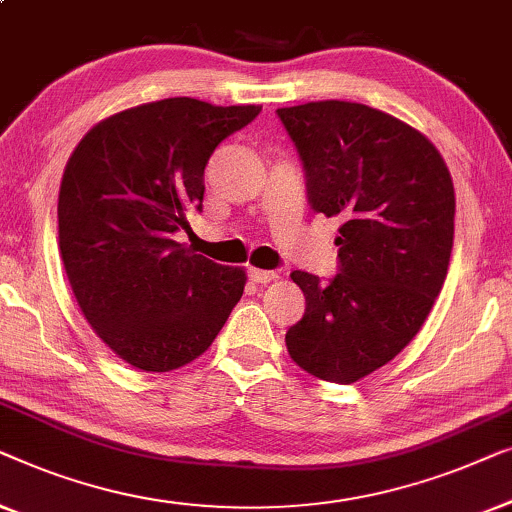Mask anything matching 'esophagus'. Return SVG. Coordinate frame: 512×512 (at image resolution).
I'll use <instances>...</instances> for the list:
<instances>
[{
	"instance_id": "1",
	"label": "esophagus",
	"mask_w": 512,
	"mask_h": 512,
	"mask_svg": "<svg viewBox=\"0 0 512 512\" xmlns=\"http://www.w3.org/2000/svg\"><path fill=\"white\" fill-rule=\"evenodd\" d=\"M248 276L250 280H255V283H271V280L278 278L276 271H264V269H255V266H250L248 269Z\"/></svg>"
}]
</instances>
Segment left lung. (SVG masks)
I'll return each mask as SVG.
<instances>
[{
    "instance_id": "obj_1",
    "label": "left lung",
    "mask_w": 512,
    "mask_h": 512,
    "mask_svg": "<svg viewBox=\"0 0 512 512\" xmlns=\"http://www.w3.org/2000/svg\"><path fill=\"white\" fill-rule=\"evenodd\" d=\"M276 113L304 164L308 204L343 218L336 276L292 271L306 313L287 329V352L315 378L357 383L427 320L448 276L455 187L434 143L390 113L338 99Z\"/></svg>"
}]
</instances>
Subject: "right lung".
I'll list each match as a JSON object with an SVG mask.
<instances>
[{
    "mask_svg": "<svg viewBox=\"0 0 512 512\" xmlns=\"http://www.w3.org/2000/svg\"><path fill=\"white\" fill-rule=\"evenodd\" d=\"M259 111L192 97L134 106L97 122L64 167V271L95 334L136 369L190 364L239 304L246 271L194 255L174 234L201 211L208 157Z\"/></svg>",
    "mask_w": 512,
    "mask_h": 512,
    "instance_id": "1",
    "label": "right lung"
}]
</instances>
